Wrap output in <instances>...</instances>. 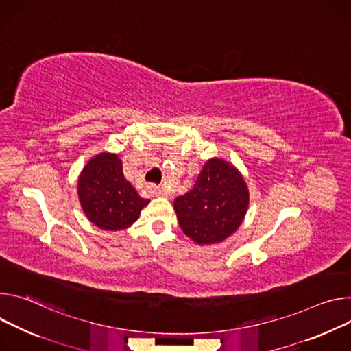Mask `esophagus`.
<instances>
[{
	"mask_svg": "<svg viewBox=\"0 0 351 351\" xmlns=\"http://www.w3.org/2000/svg\"><path fill=\"white\" fill-rule=\"evenodd\" d=\"M153 192H154V195L156 197H167V192H166V189L165 188H160V186H153Z\"/></svg>",
	"mask_w": 351,
	"mask_h": 351,
	"instance_id": "obj_1",
	"label": "esophagus"
}]
</instances>
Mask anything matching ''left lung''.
I'll return each mask as SVG.
<instances>
[{"label":"left lung","instance_id":"obj_1","mask_svg":"<svg viewBox=\"0 0 351 351\" xmlns=\"http://www.w3.org/2000/svg\"><path fill=\"white\" fill-rule=\"evenodd\" d=\"M250 204L240 171L221 159L208 160L191 191L174 201L184 234L199 245L217 244L243 223Z\"/></svg>","mask_w":351,"mask_h":351}]
</instances>
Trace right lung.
Masks as SVG:
<instances>
[{
  "instance_id": "obj_1",
  "label": "right lung",
  "mask_w": 351,
  "mask_h": 351,
  "mask_svg": "<svg viewBox=\"0 0 351 351\" xmlns=\"http://www.w3.org/2000/svg\"><path fill=\"white\" fill-rule=\"evenodd\" d=\"M77 197L86 217L99 228L117 231L130 227L150 202L138 192L123 173L115 153H99L84 167L77 180Z\"/></svg>"
}]
</instances>
